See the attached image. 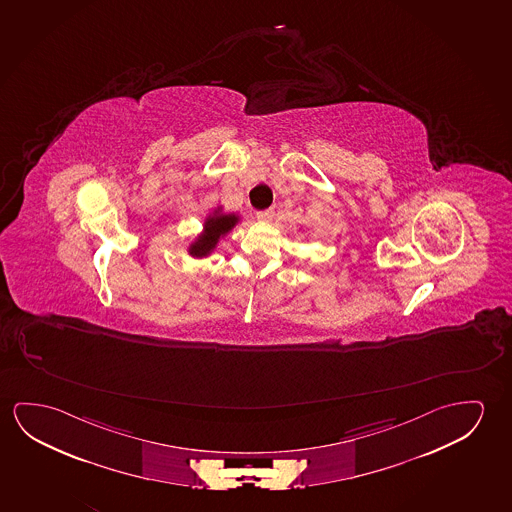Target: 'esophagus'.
<instances>
[{
    "mask_svg": "<svg viewBox=\"0 0 512 512\" xmlns=\"http://www.w3.org/2000/svg\"><path fill=\"white\" fill-rule=\"evenodd\" d=\"M273 216H275V209H273V207H269V209H264V211H259V213H257V220L268 221L271 220Z\"/></svg>",
    "mask_w": 512,
    "mask_h": 512,
    "instance_id": "esophagus-1",
    "label": "esophagus"
}]
</instances>
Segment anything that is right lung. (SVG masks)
<instances>
[{"label":"right lung","instance_id":"obj_1","mask_svg":"<svg viewBox=\"0 0 512 512\" xmlns=\"http://www.w3.org/2000/svg\"><path fill=\"white\" fill-rule=\"evenodd\" d=\"M236 221V216H232V214H227V216H216V218L207 220V223H205L204 234L200 236L197 243L191 246V255H195V257H205V255L211 252L214 246H216L220 236L227 234L228 230L234 227V223H236Z\"/></svg>","mask_w":512,"mask_h":512}]
</instances>
